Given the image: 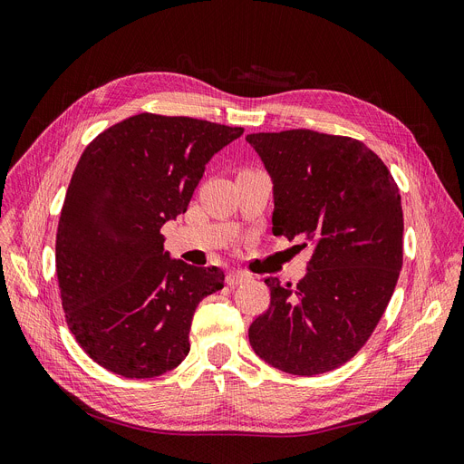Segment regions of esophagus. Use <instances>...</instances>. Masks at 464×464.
Masks as SVG:
<instances>
[{"label":"esophagus","instance_id":"34e87169","mask_svg":"<svg viewBox=\"0 0 464 464\" xmlns=\"http://www.w3.org/2000/svg\"><path fill=\"white\" fill-rule=\"evenodd\" d=\"M250 278H252V276L246 275V273H243V271H231V273H227L226 282H227V286H237V285H240V282H246V280H250Z\"/></svg>","mask_w":464,"mask_h":464}]
</instances>
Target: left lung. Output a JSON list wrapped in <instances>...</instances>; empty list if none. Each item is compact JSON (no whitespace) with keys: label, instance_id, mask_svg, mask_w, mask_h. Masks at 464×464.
I'll use <instances>...</instances> for the list:
<instances>
[{"label":"left lung","instance_id":"1","mask_svg":"<svg viewBox=\"0 0 464 464\" xmlns=\"http://www.w3.org/2000/svg\"><path fill=\"white\" fill-rule=\"evenodd\" d=\"M273 179V233L313 245L295 286L266 278L271 305L248 330L269 366L332 372L375 330L401 269L404 214L385 163L349 136L307 129L248 134Z\"/></svg>","mask_w":464,"mask_h":464}]
</instances>
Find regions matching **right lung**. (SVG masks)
<instances>
[{"label": "right lung", "mask_w": 464, "mask_h": 464, "mask_svg": "<svg viewBox=\"0 0 464 464\" xmlns=\"http://www.w3.org/2000/svg\"><path fill=\"white\" fill-rule=\"evenodd\" d=\"M243 132L140 113L79 159L58 221L56 276L70 332L108 372L150 379L188 356L198 301L226 276L172 259L160 227L188 210L208 160Z\"/></svg>", "instance_id": "1"}]
</instances>
